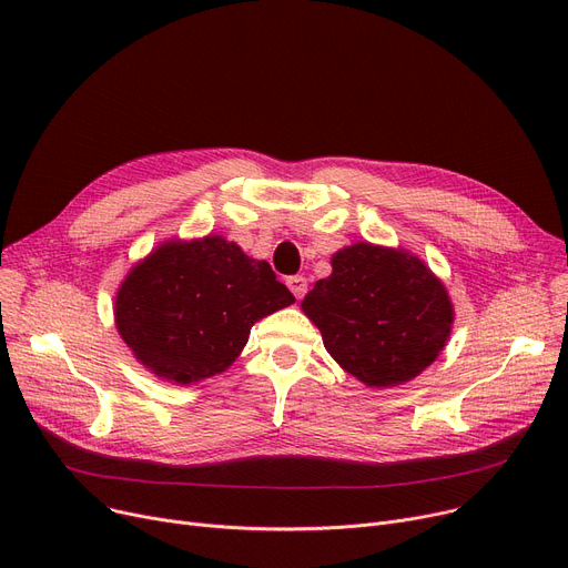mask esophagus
Returning <instances> with one entry per match:
<instances>
[{"label":"esophagus","instance_id":"1","mask_svg":"<svg viewBox=\"0 0 568 568\" xmlns=\"http://www.w3.org/2000/svg\"><path fill=\"white\" fill-rule=\"evenodd\" d=\"M287 287L292 290V294L296 296V300H302V296L306 294L308 290V281L304 276H290L287 278Z\"/></svg>","mask_w":568,"mask_h":568}]
</instances>
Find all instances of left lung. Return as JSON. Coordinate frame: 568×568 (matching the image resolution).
Wrapping results in <instances>:
<instances>
[{
  "label": "left lung",
  "mask_w": 568,
  "mask_h": 568,
  "mask_svg": "<svg viewBox=\"0 0 568 568\" xmlns=\"http://www.w3.org/2000/svg\"><path fill=\"white\" fill-rule=\"evenodd\" d=\"M304 296L326 352L368 386H396L442 352L454 308L430 268L405 251L354 244Z\"/></svg>",
  "instance_id": "obj_1"
}]
</instances>
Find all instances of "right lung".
<instances>
[{
    "label": "right lung",
    "instance_id": "add662e5",
    "mask_svg": "<svg viewBox=\"0 0 568 568\" xmlns=\"http://www.w3.org/2000/svg\"><path fill=\"white\" fill-rule=\"evenodd\" d=\"M294 302L264 260L221 236L156 248L119 287L116 329L159 377L191 384L223 373L251 326Z\"/></svg>",
    "mask_w": 568,
    "mask_h": 568
}]
</instances>
